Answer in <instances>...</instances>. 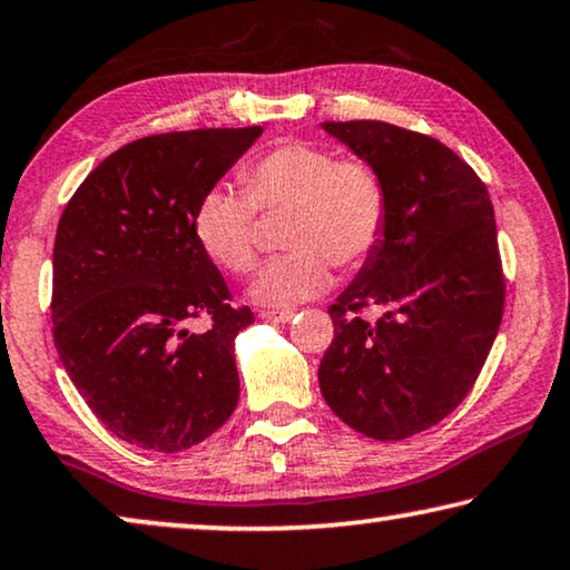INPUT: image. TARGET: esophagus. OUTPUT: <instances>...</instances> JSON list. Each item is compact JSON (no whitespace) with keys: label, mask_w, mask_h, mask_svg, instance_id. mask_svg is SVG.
Instances as JSON below:
<instances>
[{"label":"esophagus","mask_w":570,"mask_h":570,"mask_svg":"<svg viewBox=\"0 0 570 570\" xmlns=\"http://www.w3.org/2000/svg\"><path fill=\"white\" fill-rule=\"evenodd\" d=\"M259 318L262 321H273V323H287L293 318V311H262Z\"/></svg>","instance_id":"34e87169"}]
</instances>
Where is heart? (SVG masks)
Here are the masks:
<instances>
[{
	"mask_svg": "<svg viewBox=\"0 0 570 570\" xmlns=\"http://www.w3.org/2000/svg\"><path fill=\"white\" fill-rule=\"evenodd\" d=\"M244 194L216 183L198 198L196 239L218 267L244 275L257 262V214L291 212L283 244L249 285L259 305L293 308L326 293L338 267H358L382 242L387 188L364 160H338L326 147L285 142L242 173Z\"/></svg>",
	"mask_w": 570,
	"mask_h": 570,
	"instance_id": "1",
	"label": "heart"
}]
</instances>
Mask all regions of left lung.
<instances>
[{"label": "left lung", "instance_id": "1", "mask_svg": "<svg viewBox=\"0 0 570 570\" xmlns=\"http://www.w3.org/2000/svg\"><path fill=\"white\" fill-rule=\"evenodd\" d=\"M380 173L387 226L331 305L318 366L328 407L374 441H402L456 410L484 366L504 308L487 186L433 137L387 121H323ZM380 307L374 324L357 315Z\"/></svg>", "mask_w": 570, "mask_h": 570}]
</instances>
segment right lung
<instances>
[{
  "instance_id": "1",
  "label": "right lung",
  "mask_w": 570,
  "mask_h": 570,
  "mask_svg": "<svg viewBox=\"0 0 570 570\" xmlns=\"http://www.w3.org/2000/svg\"><path fill=\"white\" fill-rule=\"evenodd\" d=\"M262 127L135 139L89 173L52 249V338L86 405L121 441L178 453L239 402L234 338L255 323L194 232L198 198ZM206 314L209 328L187 321Z\"/></svg>"
}]
</instances>
